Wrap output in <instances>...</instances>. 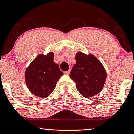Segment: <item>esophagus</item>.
Instances as JSON below:
<instances>
[{"instance_id":"esophagus-1","label":"esophagus","mask_w":134,"mask_h":134,"mask_svg":"<svg viewBox=\"0 0 134 134\" xmlns=\"http://www.w3.org/2000/svg\"><path fill=\"white\" fill-rule=\"evenodd\" d=\"M70 72V70H69V71H65V72H64V74H66V75H69Z\"/></svg>"}]
</instances>
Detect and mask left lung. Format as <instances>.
Listing matches in <instances>:
<instances>
[{
  "label": "left lung",
  "instance_id": "left-lung-1",
  "mask_svg": "<svg viewBox=\"0 0 134 134\" xmlns=\"http://www.w3.org/2000/svg\"><path fill=\"white\" fill-rule=\"evenodd\" d=\"M76 63L70 74L75 82L77 90L85 98L98 94L105 84L107 72L101 63L92 54L81 52L75 55Z\"/></svg>",
  "mask_w": 134,
  "mask_h": 134
}]
</instances>
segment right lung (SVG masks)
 I'll return each mask as SVG.
<instances>
[{"label":"right lung","mask_w":134,"mask_h":134,"mask_svg":"<svg viewBox=\"0 0 134 134\" xmlns=\"http://www.w3.org/2000/svg\"><path fill=\"white\" fill-rule=\"evenodd\" d=\"M53 58V52L47 55H38L25 71L27 87L31 93L41 98L50 96L63 75L59 65L54 62Z\"/></svg>","instance_id":"obj_1"}]
</instances>
